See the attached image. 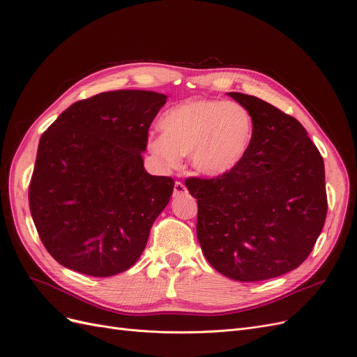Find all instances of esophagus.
<instances>
[{
  "label": "esophagus",
  "instance_id": "obj_1",
  "mask_svg": "<svg viewBox=\"0 0 357 357\" xmlns=\"http://www.w3.org/2000/svg\"><path fill=\"white\" fill-rule=\"evenodd\" d=\"M186 194V186L182 183V182H175V186H174V197H181Z\"/></svg>",
  "mask_w": 357,
  "mask_h": 357
}]
</instances>
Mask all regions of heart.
Here are the masks:
<instances>
[{
  "label": "heart",
  "instance_id": "heart-1",
  "mask_svg": "<svg viewBox=\"0 0 357 357\" xmlns=\"http://www.w3.org/2000/svg\"><path fill=\"white\" fill-rule=\"evenodd\" d=\"M162 135L149 136V153L165 169H175L190 153L195 171L224 176L246 158L253 139V119L238 102L186 100L169 108L159 121Z\"/></svg>",
  "mask_w": 357,
  "mask_h": 357
}]
</instances>
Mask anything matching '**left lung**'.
Listing matches in <instances>:
<instances>
[{
  "instance_id": "8db88e82",
  "label": "left lung",
  "mask_w": 357,
  "mask_h": 357,
  "mask_svg": "<svg viewBox=\"0 0 357 357\" xmlns=\"http://www.w3.org/2000/svg\"><path fill=\"white\" fill-rule=\"evenodd\" d=\"M229 96L253 119L249 152L233 172L188 178L197 237L221 275L255 282L298 268L327 215L324 160L296 119L241 92Z\"/></svg>"
}]
</instances>
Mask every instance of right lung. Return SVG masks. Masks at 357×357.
I'll use <instances>...</instances> for the list:
<instances>
[{"mask_svg": "<svg viewBox=\"0 0 357 357\" xmlns=\"http://www.w3.org/2000/svg\"><path fill=\"white\" fill-rule=\"evenodd\" d=\"M166 98L102 92L72 104L42 135L29 204L42 243L62 266L107 278L143 253L175 185L147 174L142 156Z\"/></svg>", "mask_w": 357, "mask_h": 357, "instance_id": "right-lung-1", "label": "right lung"}]
</instances>
